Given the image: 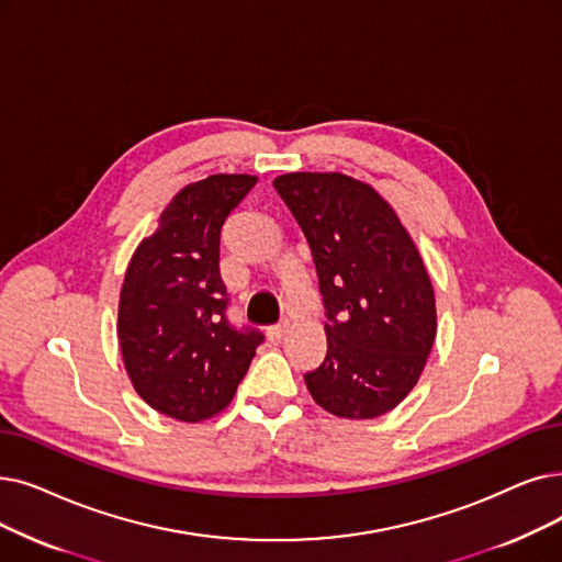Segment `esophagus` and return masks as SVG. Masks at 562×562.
<instances>
[{"label": "esophagus", "mask_w": 562, "mask_h": 562, "mask_svg": "<svg viewBox=\"0 0 562 562\" xmlns=\"http://www.w3.org/2000/svg\"><path fill=\"white\" fill-rule=\"evenodd\" d=\"M286 330H289V322H282L278 326H271L266 333H268V339H282L286 335Z\"/></svg>", "instance_id": "obj_1"}]
</instances>
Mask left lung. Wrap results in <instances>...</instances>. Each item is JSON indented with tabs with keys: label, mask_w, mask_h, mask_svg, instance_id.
I'll list each match as a JSON object with an SVG mask.
<instances>
[{
	"label": "left lung",
	"mask_w": 562,
	"mask_h": 562,
	"mask_svg": "<svg viewBox=\"0 0 562 562\" xmlns=\"http://www.w3.org/2000/svg\"><path fill=\"white\" fill-rule=\"evenodd\" d=\"M301 225L326 307L328 351L305 385L337 418L393 411L418 383L436 339V301L416 243L362 181L291 172L273 181Z\"/></svg>",
	"instance_id": "left-lung-1"
}]
</instances>
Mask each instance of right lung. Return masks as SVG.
<instances>
[{
	"label": "right lung",
	"instance_id": "add662e5",
	"mask_svg": "<svg viewBox=\"0 0 562 562\" xmlns=\"http://www.w3.org/2000/svg\"><path fill=\"white\" fill-rule=\"evenodd\" d=\"M250 175H213L165 206L119 296V347L137 395L181 423L221 413L246 376L263 335L234 328L221 280V232L255 188Z\"/></svg>",
	"mask_w": 562,
	"mask_h": 562
}]
</instances>
